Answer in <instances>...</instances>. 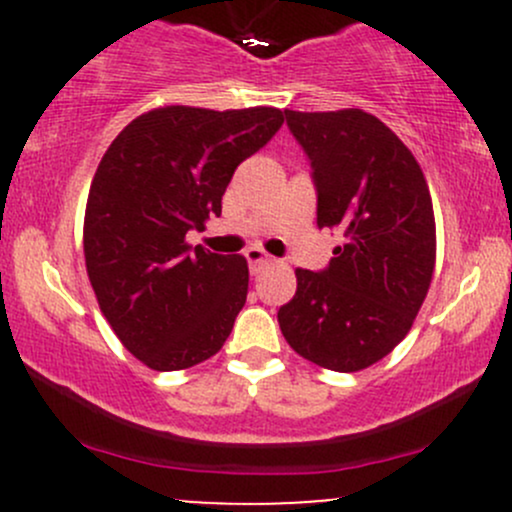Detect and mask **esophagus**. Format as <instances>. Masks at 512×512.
<instances>
[{
  "label": "esophagus",
  "instance_id": "1",
  "mask_svg": "<svg viewBox=\"0 0 512 512\" xmlns=\"http://www.w3.org/2000/svg\"><path fill=\"white\" fill-rule=\"evenodd\" d=\"M245 260H248V264H250V274H260L267 264H272V257H269L262 248L245 250Z\"/></svg>",
  "mask_w": 512,
  "mask_h": 512
}]
</instances>
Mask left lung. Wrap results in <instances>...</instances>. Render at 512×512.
I'll use <instances>...</instances> for the list:
<instances>
[{"label":"left lung","instance_id":"left-lung-1","mask_svg":"<svg viewBox=\"0 0 512 512\" xmlns=\"http://www.w3.org/2000/svg\"><path fill=\"white\" fill-rule=\"evenodd\" d=\"M284 115L313 168L317 226L344 240L322 272L296 269V296L276 317L296 354L356 373L407 337L424 303L436 267L431 192L414 154L375 115Z\"/></svg>","mask_w":512,"mask_h":512}]
</instances>
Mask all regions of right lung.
I'll return each mask as SVG.
<instances>
[{"instance_id": "right-lung-1", "label": "right lung", "mask_w": 512, "mask_h": 512, "mask_svg": "<svg viewBox=\"0 0 512 512\" xmlns=\"http://www.w3.org/2000/svg\"><path fill=\"white\" fill-rule=\"evenodd\" d=\"M284 125L276 108L166 105L132 120L93 175L84 219L86 272L129 354L182 370L221 349L248 298L243 255L185 243L221 214L245 158Z\"/></svg>"}]
</instances>
